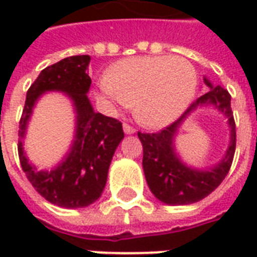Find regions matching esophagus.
Masks as SVG:
<instances>
[{"label": "esophagus", "instance_id": "obj_1", "mask_svg": "<svg viewBox=\"0 0 257 257\" xmlns=\"http://www.w3.org/2000/svg\"><path fill=\"white\" fill-rule=\"evenodd\" d=\"M123 132H125L126 135H132L136 132V129H135L134 126L128 125V123H123Z\"/></svg>", "mask_w": 257, "mask_h": 257}]
</instances>
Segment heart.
Masks as SVG:
<instances>
[{"label":"heart","mask_w":257,"mask_h":257,"mask_svg":"<svg viewBox=\"0 0 257 257\" xmlns=\"http://www.w3.org/2000/svg\"><path fill=\"white\" fill-rule=\"evenodd\" d=\"M100 89L110 106L126 108L135 101V118L158 128L189 107L197 89V71L184 58L139 56L115 64L101 79Z\"/></svg>","instance_id":"obj_1"}]
</instances>
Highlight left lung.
<instances>
[{"label":"left lung","instance_id":"obj_1","mask_svg":"<svg viewBox=\"0 0 257 257\" xmlns=\"http://www.w3.org/2000/svg\"><path fill=\"white\" fill-rule=\"evenodd\" d=\"M205 84L209 92L193 101L175 122L156 134L138 132L143 146V171L151 193L168 205H189L208 197L224 180L230 171L235 153V121L231 110V96L221 86H212L208 79ZM213 104L229 119L230 145L225 158L212 170H193L178 160L173 147V138L178 125L199 105Z\"/></svg>","mask_w":257,"mask_h":257}]
</instances>
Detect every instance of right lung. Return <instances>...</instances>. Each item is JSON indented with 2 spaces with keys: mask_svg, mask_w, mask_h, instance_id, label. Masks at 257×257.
I'll use <instances>...</instances> for the list:
<instances>
[{
  "mask_svg": "<svg viewBox=\"0 0 257 257\" xmlns=\"http://www.w3.org/2000/svg\"><path fill=\"white\" fill-rule=\"evenodd\" d=\"M89 62L88 55H78L44 68L27 90L19 122L18 153L23 172L37 193L63 208H84L100 197L114 151L123 139L122 123L92 108L86 96L92 82L86 73ZM48 90L64 91L73 100L77 131L73 147L64 162L51 173H37L25 158L21 140L32 107Z\"/></svg>",
  "mask_w": 257,
  "mask_h": 257,
  "instance_id": "obj_1",
  "label": "right lung"
}]
</instances>
